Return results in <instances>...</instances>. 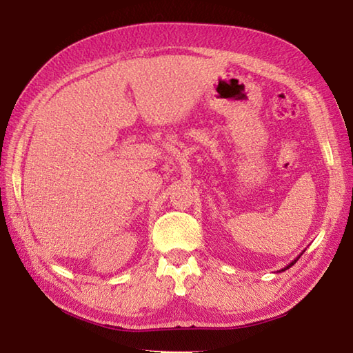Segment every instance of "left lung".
Here are the masks:
<instances>
[{"label":"left lung","instance_id":"1","mask_svg":"<svg viewBox=\"0 0 353 353\" xmlns=\"http://www.w3.org/2000/svg\"><path fill=\"white\" fill-rule=\"evenodd\" d=\"M303 253H305V250H303V251H301V253H300V256H301V254H303ZM300 256H297V257H296V259H294V261H292V262H291L290 265H286V267H285V268H282V270H280L279 272H282V271H285V270H288V268H291V267H292V265H294V263H296V262L299 261V257H300Z\"/></svg>","mask_w":353,"mask_h":353}]
</instances>
